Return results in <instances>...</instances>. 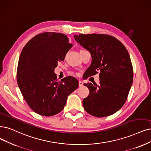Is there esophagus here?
<instances>
[{"mask_svg": "<svg viewBox=\"0 0 151 151\" xmlns=\"http://www.w3.org/2000/svg\"><path fill=\"white\" fill-rule=\"evenodd\" d=\"M78 83H79V87H81L83 85V83L81 81H79Z\"/></svg>", "mask_w": 151, "mask_h": 151, "instance_id": "1", "label": "esophagus"}]
</instances>
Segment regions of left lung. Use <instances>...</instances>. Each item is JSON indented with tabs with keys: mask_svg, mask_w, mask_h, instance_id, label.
I'll list each match as a JSON object with an SVG mask.
<instances>
[{
	"mask_svg": "<svg viewBox=\"0 0 151 151\" xmlns=\"http://www.w3.org/2000/svg\"><path fill=\"white\" fill-rule=\"evenodd\" d=\"M75 40L90 52L88 78L99 73V85L85 83L90 94L83 100L85 111L100 118L113 114L125 103L133 81L129 53L118 39L109 35H75Z\"/></svg>",
	"mask_w": 151,
	"mask_h": 151,
	"instance_id": "1",
	"label": "left lung"
}]
</instances>
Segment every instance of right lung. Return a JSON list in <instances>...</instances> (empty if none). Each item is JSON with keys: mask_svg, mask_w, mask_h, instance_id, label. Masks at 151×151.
<instances>
[{"mask_svg": "<svg viewBox=\"0 0 151 151\" xmlns=\"http://www.w3.org/2000/svg\"><path fill=\"white\" fill-rule=\"evenodd\" d=\"M65 34L40 33L27 43L20 55L17 80L29 107L36 113L52 116L64 108L68 95L78 87L73 76L58 81L54 70L72 47Z\"/></svg>", "mask_w": 151, "mask_h": 151, "instance_id": "obj_1", "label": "right lung"}]
</instances>
